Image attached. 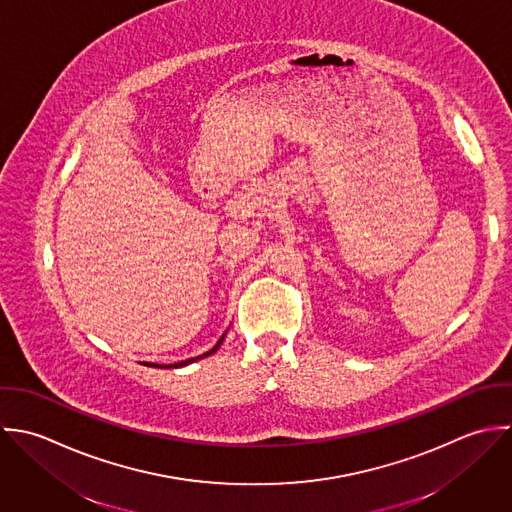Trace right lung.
Masks as SVG:
<instances>
[{
    "instance_id": "right-lung-1",
    "label": "right lung",
    "mask_w": 512,
    "mask_h": 512,
    "mask_svg": "<svg viewBox=\"0 0 512 512\" xmlns=\"http://www.w3.org/2000/svg\"><path fill=\"white\" fill-rule=\"evenodd\" d=\"M226 336V334H224ZM224 336L220 338V340L216 341V345L210 349V351H206V353H202V355H198V357H190V359H186V361H178V363H171V365H157V363H151L153 367H182V365H188V363H192V361H196V359H200V357H206V355H212L218 347H220V343L224 341Z\"/></svg>"
}]
</instances>
